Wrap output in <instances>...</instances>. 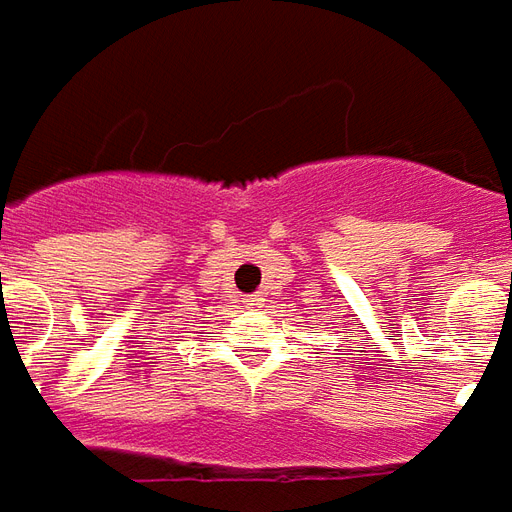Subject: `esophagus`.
<instances>
[{"mask_svg":"<svg viewBox=\"0 0 512 512\" xmlns=\"http://www.w3.org/2000/svg\"><path fill=\"white\" fill-rule=\"evenodd\" d=\"M244 304L249 310H257V307H263V299H260V296H246Z\"/></svg>","mask_w":512,"mask_h":512,"instance_id":"1","label":"esophagus"}]
</instances>
